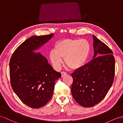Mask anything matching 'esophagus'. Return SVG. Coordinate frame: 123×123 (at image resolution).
<instances>
[{
    "label": "esophagus",
    "mask_w": 123,
    "mask_h": 123,
    "mask_svg": "<svg viewBox=\"0 0 123 123\" xmlns=\"http://www.w3.org/2000/svg\"><path fill=\"white\" fill-rule=\"evenodd\" d=\"M61 74H62V77H64V76H65V75H66L67 74V73L64 72V71H63L61 72Z\"/></svg>",
    "instance_id": "obj_1"
}]
</instances>
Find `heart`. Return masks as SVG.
<instances>
[{
	"mask_svg": "<svg viewBox=\"0 0 123 123\" xmlns=\"http://www.w3.org/2000/svg\"><path fill=\"white\" fill-rule=\"evenodd\" d=\"M90 53V45L86 40L65 39L55 44L49 53V59L56 68L61 67L62 58L70 69H78L85 64Z\"/></svg>",
	"mask_w": 123,
	"mask_h": 123,
	"instance_id": "obj_1",
	"label": "heart"
}]
</instances>
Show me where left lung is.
I'll return each mask as SVG.
<instances>
[{"label":"left lung","instance_id":"left-lung-1","mask_svg":"<svg viewBox=\"0 0 123 123\" xmlns=\"http://www.w3.org/2000/svg\"><path fill=\"white\" fill-rule=\"evenodd\" d=\"M93 59L71 74V92L77 103L85 107L95 106L105 97L114 82L115 61L113 51L93 35Z\"/></svg>","mask_w":123,"mask_h":123}]
</instances>
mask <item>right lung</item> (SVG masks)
Wrapping results in <instances>:
<instances>
[{
	"instance_id": "add662e5",
	"label": "right lung",
	"mask_w": 123,
	"mask_h": 123,
	"mask_svg": "<svg viewBox=\"0 0 123 123\" xmlns=\"http://www.w3.org/2000/svg\"><path fill=\"white\" fill-rule=\"evenodd\" d=\"M53 34L28 38L15 49L9 62L10 84L23 103L33 108L42 107L53 95L55 82L61 74L53 69L37 49Z\"/></svg>"
}]
</instances>
